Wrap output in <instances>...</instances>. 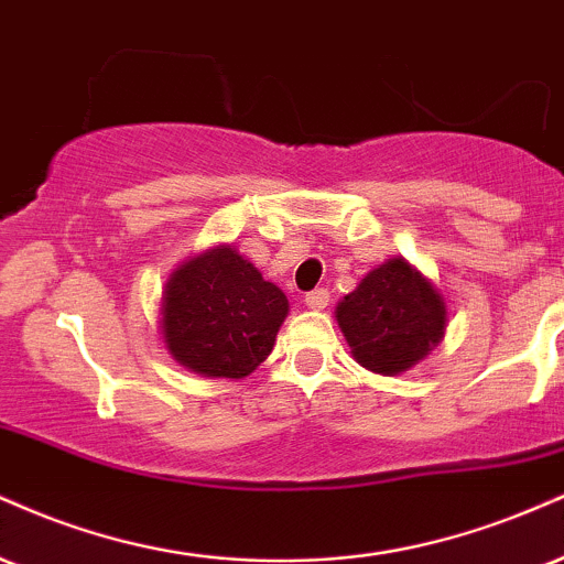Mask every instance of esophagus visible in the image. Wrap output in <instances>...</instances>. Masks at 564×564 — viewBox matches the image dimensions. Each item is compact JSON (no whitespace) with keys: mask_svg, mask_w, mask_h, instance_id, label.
I'll return each instance as SVG.
<instances>
[{"mask_svg":"<svg viewBox=\"0 0 564 564\" xmlns=\"http://www.w3.org/2000/svg\"><path fill=\"white\" fill-rule=\"evenodd\" d=\"M328 302H330L328 289H315V291H310V294H304V304L312 310H323Z\"/></svg>","mask_w":564,"mask_h":564,"instance_id":"1","label":"esophagus"}]
</instances>
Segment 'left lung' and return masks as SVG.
<instances>
[{"instance_id":"8db88e82","label":"left lung","mask_w":564,"mask_h":564,"mask_svg":"<svg viewBox=\"0 0 564 564\" xmlns=\"http://www.w3.org/2000/svg\"><path fill=\"white\" fill-rule=\"evenodd\" d=\"M336 321L362 368L397 376L436 347L446 310L438 291L410 262L389 260L344 296Z\"/></svg>"}]
</instances>
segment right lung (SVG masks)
I'll list each match as a JSON object with an SVG mask.
<instances>
[{"mask_svg": "<svg viewBox=\"0 0 564 564\" xmlns=\"http://www.w3.org/2000/svg\"><path fill=\"white\" fill-rule=\"evenodd\" d=\"M289 300L230 247L181 264L162 300V334L188 370L213 378L249 376L273 351Z\"/></svg>", "mask_w": 564, "mask_h": 564, "instance_id": "right-lung-1", "label": "right lung"}]
</instances>
